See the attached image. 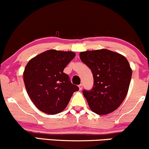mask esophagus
Here are the masks:
<instances>
[{
    "label": "esophagus",
    "mask_w": 149,
    "mask_h": 149,
    "mask_svg": "<svg viewBox=\"0 0 149 149\" xmlns=\"http://www.w3.org/2000/svg\"><path fill=\"white\" fill-rule=\"evenodd\" d=\"M82 88H83V85L81 84H80L79 85V88L80 91H81V90L82 89Z\"/></svg>",
    "instance_id": "esophagus-1"
}]
</instances>
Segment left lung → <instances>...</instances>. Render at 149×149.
<instances>
[{
  "label": "left lung",
  "instance_id": "left-lung-1",
  "mask_svg": "<svg viewBox=\"0 0 149 149\" xmlns=\"http://www.w3.org/2000/svg\"><path fill=\"white\" fill-rule=\"evenodd\" d=\"M79 57L93 76L92 89L83 91L90 109L98 115L115 111L127 94L131 81L132 71L127 58L108 49L81 52Z\"/></svg>",
  "mask_w": 149,
  "mask_h": 149
}]
</instances>
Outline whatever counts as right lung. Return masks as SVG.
<instances>
[{"label": "right lung", "mask_w": 149, "mask_h": 149, "mask_svg": "<svg viewBox=\"0 0 149 149\" xmlns=\"http://www.w3.org/2000/svg\"><path fill=\"white\" fill-rule=\"evenodd\" d=\"M75 55L72 51L51 49L28 62L23 72L25 88L38 110L47 114H58L64 111L73 93L79 90L63 72Z\"/></svg>", "instance_id": "add662e5"}]
</instances>
